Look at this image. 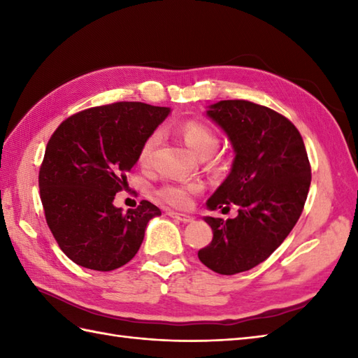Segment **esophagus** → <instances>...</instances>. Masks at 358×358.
Masks as SVG:
<instances>
[{"instance_id": "esophagus-1", "label": "esophagus", "mask_w": 358, "mask_h": 358, "mask_svg": "<svg viewBox=\"0 0 358 358\" xmlns=\"http://www.w3.org/2000/svg\"><path fill=\"white\" fill-rule=\"evenodd\" d=\"M167 215L175 218V220H178V222H181V223H191V222H194V217L186 215V214H178V212H169V214H167Z\"/></svg>"}]
</instances>
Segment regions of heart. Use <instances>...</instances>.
<instances>
[{
    "label": "heart",
    "mask_w": 358,
    "mask_h": 358,
    "mask_svg": "<svg viewBox=\"0 0 358 358\" xmlns=\"http://www.w3.org/2000/svg\"><path fill=\"white\" fill-rule=\"evenodd\" d=\"M181 136L186 143V146L191 149L196 157L206 158L215 152L218 146V136L206 124L200 121H189L181 127ZM158 134H152L148 140L143 143L138 154V163L141 166H148L150 163L152 154L158 143ZM200 186L195 183H169L158 189V196L164 203L171 204L173 208H187L191 204L192 194L199 192Z\"/></svg>",
    "instance_id": "heart-1"
}]
</instances>
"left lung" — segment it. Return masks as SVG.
Segmentation results:
<instances>
[{"label":"left lung","instance_id":"obj_1","mask_svg":"<svg viewBox=\"0 0 358 358\" xmlns=\"http://www.w3.org/2000/svg\"><path fill=\"white\" fill-rule=\"evenodd\" d=\"M206 117L234 149L231 172L206 201L209 210L238 206L235 218L204 217L212 227L200 262L222 275L255 268L299 222L310 186V166L296 127L275 110L245 100L208 106Z\"/></svg>","mask_w":358,"mask_h":358}]
</instances>
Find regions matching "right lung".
<instances>
[{"instance_id": "add662e5", "label": "right lung", "mask_w": 358, "mask_h": 358, "mask_svg": "<svg viewBox=\"0 0 358 358\" xmlns=\"http://www.w3.org/2000/svg\"><path fill=\"white\" fill-rule=\"evenodd\" d=\"M169 113L113 103L75 113L50 136L38 178L41 203L50 232L73 263L106 272L138 252L148 223L162 210L143 200L123 212L113 199L127 185L143 143Z\"/></svg>"}]
</instances>
